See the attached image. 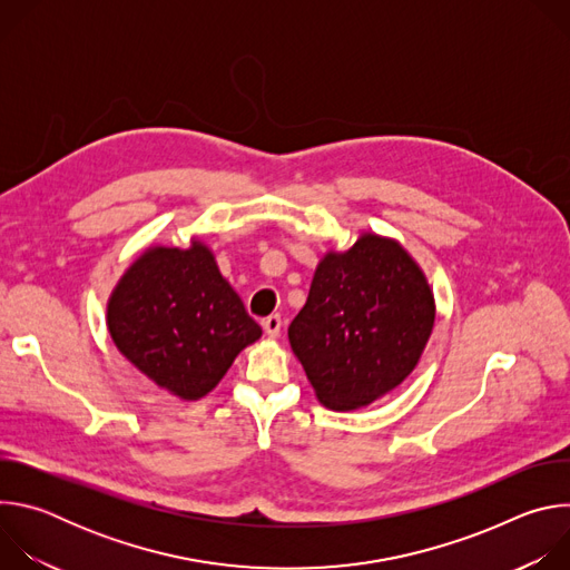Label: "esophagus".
Returning <instances> with one entry per match:
<instances>
[{
    "mask_svg": "<svg viewBox=\"0 0 570 570\" xmlns=\"http://www.w3.org/2000/svg\"><path fill=\"white\" fill-rule=\"evenodd\" d=\"M262 324H264V332H266L268 338H277L279 336V332H282V317L277 313L264 317Z\"/></svg>",
    "mask_w": 570,
    "mask_h": 570,
    "instance_id": "obj_1",
    "label": "esophagus"
}]
</instances>
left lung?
Masks as SVG:
<instances>
[{
  "label": "left lung",
  "mask_w": 570,
  "mask_h": 570,
  "mask_svg": "<svg viewBox=\"0 0 570 570\" xmlns=\"http://www.w3.org/2000/svg\"><path fill=\"white\" fill-rule=\"evenodd\" d=\"M433 324L420 264L399 240L363 232L350 250L320 259L288 341L320 403L356 411L417 367Z\"/></svg>",
  "instance_id": "8db88e82"
}]
</instances>
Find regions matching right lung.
Listing matches in <instances>:
<instances>
[{
	"mask_svg": "<svg viewBox=\"0 0 570 570\" xmlns=\"http://www.w3.org/2000/svg\"><path fill=\"white\" fill-rule=\"evenodd\" d=\"M117 350L155 385L196 401L212 392L240 350L262 338L200 238L189 248H146L108 299Z\"/></svg>",
	"mask_w": 570,
	"mask_h": 570,
	"instance_id": "1",
	"label": "right lung"
}]
</instances>
